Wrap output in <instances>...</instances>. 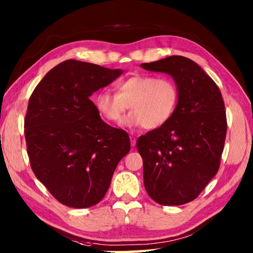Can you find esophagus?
<instances>
[{"mask_svg": "<svg viewBox=\"0 0 253 253\" xmlns=\"http://www.w3.org/2000/svg\"><path fill=\"white\" fill-rule=\"evenodd\" d=\"M129 139H130V143H131V146L132 147H135L136 146V137L135 136H129Z\"/></svg>", "mask_w": 253, "mask_h": 253, "instance_id": "esophagus-1", "label": "esophagus"}]
</instances>
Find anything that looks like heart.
I'll return each mask as SVG.
<instances>
[{"label":"heart","instance_id":"1","mask_svg":"<svg viewBox=\"0 0 253 253\" xmlns=\"http://www.w3.org/2000/svg\"><path fill=\"white\" fill-rule=\"evenodd\" d=\"M179 91L173 80L151 75H133L116 84V94L101 91L93 98L96 112L109 123H118L129 107L122 125L158 129L174 115Z\"/></svg>","mask_w":253,"mask_h":253}]
</instances>
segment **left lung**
Instances as JSON below:
<instances>
[{"label": "left lung", "mask_w": 253, "mask_h": 253, "mask_svg": "<svg viewBox=\"0 0 253 253\" xmlns=\"http://www.w3.org/2000/svg\"><path fill=\"white\" fill-rule=\"evenodd\" d=\"M140 66L169 75L179 91L170 120L137 140L144 188L162 206H181L217 173L227 130L224 101L213 79L190 58L171 55Z\"/></svg>", "instance_id": "1"}]
</instances>
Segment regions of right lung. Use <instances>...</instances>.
I'll return each mask as SVG.
<instances>
[{
  "instance_id": "right-lung-1",
  "label": "right lung",
  "mask_w": 253,
  "mask_h": 253,
  "mask_svg": "<svg viewBox=\"0 0 253 253\" xmlns=\"http://www.w3.org/2000/svg\"><path fill=\"white\" fill-rule=\"evenodd\" d=\"M122 74L123 69L67 60L53 67L30 96L25 137L31 169L67 207L99 203L118 162L129 152L128 133L102 121L90 100Z\"/></svg>"
}]
</instances>
